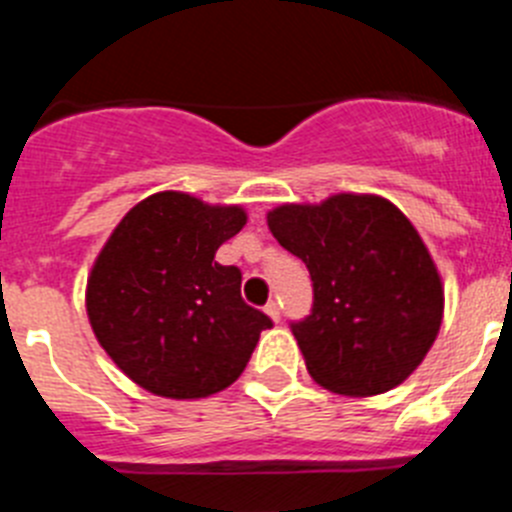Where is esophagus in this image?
I'll return each instance as SVG.
<instances>
[{"label": "esophagus", "instance_id": "1", "mask_svg": "<svg viewBox=\"0 0 512 512\" xmlns=\"http://www.w3.org/2000/svg\"><path fill=\"white\" fill-rule=\"evenodd\" d=\"M264 312L269 315L271 320H274V323H279V305H277V302H269V305L264 307Z\"/></svg>", "mask_w": 512, "mask_h": 512}]
</instances>
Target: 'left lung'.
<instances>
[{
  "instance_id": "obj_1",
  "label": "left lung",
  "mask_w": 512,
  "mask_h": 512,
  "mask_svg": "<svg viewBox=\"0 0 512 512\" xmlns=\"http://www.w3.org/2000/svg\"><path fill=\"white\" fill-rule=\"evenodd\" d=\"M279 246L305 261L312 312L292 323L310 377L338 395H382L431 351L443 284L423 238L390 200L333 194L266 215Z\"/></svg>"
}]
</instances>
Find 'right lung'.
I'll use <instances>...</instances> for the list:
<instances>
[{"mask_svg": "<svg viewBox=\"0 0 512 512\" xmlns=\"http://www.w3.org/2000/svg\"><path fill=\"white\" fill-rule=\"evenodd\" d=\"M241 205L156 192L122 217L87 279L99 346L143 390L200 400L241 377L271 320L241 297V269L215 261L246 225Z\"/></svg>", "mask_w": 512, "mask_h": 512, "instance_id": "right-lung-1", "label": "right lung"}]
</instances>
